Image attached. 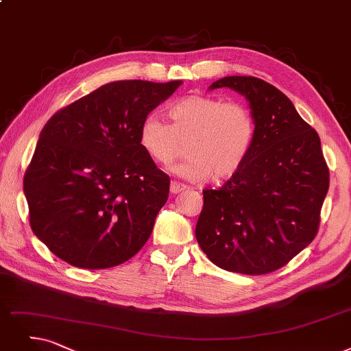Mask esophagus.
<instances>
[{
  "label": "esophagus",
  "mask_w": 351,
  "mask_h": 351,
  "mask_svg": "<svg viewBox=\"0 0 351 351\" xmlns=\"http://www.w3.org/2000/svg\"><path fill=\"white\" fill-rule=\"evenodd\" d=\"M186 189H187V187H186L184 184L177 183V181H171V186H170L171 194H178V193H181V191H184Z\"/></svg>",
  "instance_id": "esophagus-1"
}]
</instances>
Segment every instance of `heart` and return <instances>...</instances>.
I'll return each instance as SVG.
<instances>
[{"label": "heart", "mask_w": 351, "mask_h": 351, "mask_svg": "<svg viewBox=\"0 0 351 351\" xmlns=\"http://www.w3.org/2000/svg\"><path fill=\"white\" fill-rule=\"evenodd\" d=\"M171 123L148 115L139 144L162 165L171 164L187 144V158L171 171L189 181H221L241 170L254 145L256 125L250 109L237 101L190 95L168 110Z\"/></svg>", "instance_id": "heart-1"}]
</instances>
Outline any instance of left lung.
I'll use <instances>...</instances> for the list:
<instances>
[{
  "mask_svg": "<svg viewBox=\"0 0 351 351\" xmlns=\"http://www.w3.org/2000/svg\"><path fill=\"white\" fill-rule=\"evenodd\" d=\"M246 97L256 132L249 157L217 190H204L195 239L219 268L276 271L313 242L328 191L319 136L288 97L254 76H226L210 90Z\"/></svg>",
  "mask_w": 351,
  "mask_h": 351,
  "instance_id": "8db88e82",
  "label": "left lung"
}]
</instances>
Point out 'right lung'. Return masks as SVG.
Instances as JSON below:
<instances>
[{
  "label": "right lung",
  "instance_id": "1",
  "mask_svg": "<svg viewBox=\"0 0 351 351\" xmlns=\"http://www.w3.org/2000/svg\"><path fill=\"white\" fill-rule=\"evenodd\" d=\"M181 83H106L45 125L24 194L34 234L56 256L77 268L105 269L147 243L170 177L143 149L139 130Z\"/></svg>",
  "mask_w": 351,
  "mask_h": 351
}]
</instances>
